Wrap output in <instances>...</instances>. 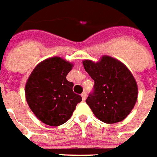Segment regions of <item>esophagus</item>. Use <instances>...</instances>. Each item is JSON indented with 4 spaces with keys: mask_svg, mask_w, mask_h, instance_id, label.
Masks as SVG:
<instances>
[{
    "mask_svg": "<svg viewBox=\"0 0 157 157\" xmlns=\"http://www.w3.org/2000/svg\"><path fill=\"white\" fill-rule=\"evenodd\" d=\"M81 96H82V100H85V99H86V92H83L82 93V94H81Z\"/></svg>",
    "mask_w": 157,
    "mask_h": 157,
    "instance_id": "esophagus-1",
    "label": "esophagus"
}]
</instances>
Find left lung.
<instances>
[{"label": "left lung", "instance_id": "8db88e82", "mask_svg": "<svg viewBox=\"0 0 157 157\" xmlns=\"http://www.w3.org/2000/svg\"><path fill=\"white\" fill-rule=\"evenodd\" d=\"M82 65L94 81L92 93L86 100L94 116L109 124L124 120L133 109L138 96L132 74L124 63L107 55L98 63L84 60Z\"/></svg>", "mask_w": 157, "mask_h": 157}]
</instances>
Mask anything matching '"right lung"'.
Listing matches in <instances>:
<instances>
[{"instance_id":"right-lung-1","label":"right lung","mask_w":157,"mask_h":157,"mask_svg":"<svg viewBox=\"0 0 157 157\" xmlns=\"http://www.w3.org/2000/svg\"><path fill=\"white\" fill-rule=\"evenodd\" d=\"M73 64L60 57L42 61L35 67L25 84V98L29 108L44 124L57 127L71 117L82 101L74 93V83L67 80Z\"/></svg>"}]
</instances>
